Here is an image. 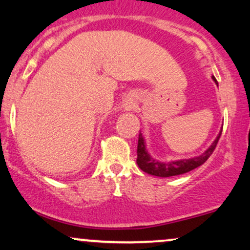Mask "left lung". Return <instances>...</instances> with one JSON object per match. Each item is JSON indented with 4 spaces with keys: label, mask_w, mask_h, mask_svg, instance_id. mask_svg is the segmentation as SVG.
Returning <instances> with one entry per match:
<instances>
[{
    "label": "left lung",
    "mask_w": 250,
    "mask_h": 250,
    "mask_svg": "<svg viewBox=\"0 0 250 250\" xmlns=\"http://www.w3.org/2000/svg\"><path fill=\"white\" fill-rule=\"evenodd\" d=\"M212 80L217 84L215 76H212ZM222 135V130L219 132L217 138L215 139L210 147L206 151L204 154L200 156H195L192 159H183L177 160V161H170V162H160L158 160L153 159L151 155L148 154L147 149L145 146V141L143 138L141 132H139L138 137V146H137V165L138 167L142 169L143 171L147 172L149 175L159 176V177H170V176H177L185 174L195 169L199 166L204 165L207 161L209 156L212 154L214 149L216 148V145L219 141V137Z\"/></svg>",
    "instance_id": "8db88e82"
}]
</instances>
